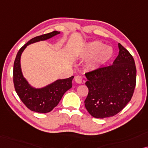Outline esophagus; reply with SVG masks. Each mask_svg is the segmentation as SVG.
Returning <instances> with one entry per match:
<instances>
[{"label":"esophagus","instance_id":"esophagus-1","mask_svg":"<svg viewBox=\"0 0 148 148\" xmlns=\"http://www.w3.org/2000/svg\"><path fill=\"white\" fill-rule=\"evenodd\" d=\"M74 79H75V81L76 82H77L78 84H81L82 82V78L81 76H76L75 78H74Z\"/></svg>","mask_w":148,"mask_h":148}]
</instances>
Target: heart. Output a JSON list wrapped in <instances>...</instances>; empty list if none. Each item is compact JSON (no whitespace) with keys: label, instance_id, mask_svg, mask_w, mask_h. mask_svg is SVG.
<instances>
[{"label":"heart","instance_id":"obj_1","mask_svg":"<svg viewBox=\"0 0 148 148\" xmlns=\"http://www.w3.org/2000/svg\"><path fill=\"white\" fill-rule=\"evenodd\" d=\"M113 51L111 47L103 46V44L99 41H94L86 45L84 51V56L86 58H90L91 60L88 63L90 69H96L105 64L111 58Z\"/></svg>","mask_w":148,"mask_h":148}]
</instances>
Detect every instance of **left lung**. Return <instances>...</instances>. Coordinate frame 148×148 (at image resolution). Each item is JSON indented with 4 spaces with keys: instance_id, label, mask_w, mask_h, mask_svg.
<instances>
[{
    "instance_id": "obj_1",
    "label": "left lung",
    "mask_w": 148,
    "mask_h": 148,
    "mask_svg": "<svg viewBox=\"0 0 148 148\" xmlns=\"http://www.w3.org/2000/svg\"><path fill=\"white\" fill-rule=\"evenodd\" d=\"M119 48V56L113 64L85 73L88 93L84 106L94 118L113 116L133 97L137 73L135 61L120 43Z\"/></svg>"
}]
</instances>
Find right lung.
<instances>
[{
  "label": "right lung",
  "mask_w": 148,
  "mask_h": 148,
  "mask_svg": "<svg viewBox=\"0 0 148 148\" xmlns=\"http://www.w3.org/2000/svg\"><path fill=\"white\" fill-rule=\"evenodd\" d=\"M60 32H52L34 37L19 49L13 65V83L15 91L21 101L32 111L38 113H47L58 105L64 94L72 88L74 76L66 79L57 80L45 87L36 88L32 86L23 77L21 69V53L27 45L52 38Z\"/></svg>",
  "instance_id": "right-lung-1"
}]
</instances>
